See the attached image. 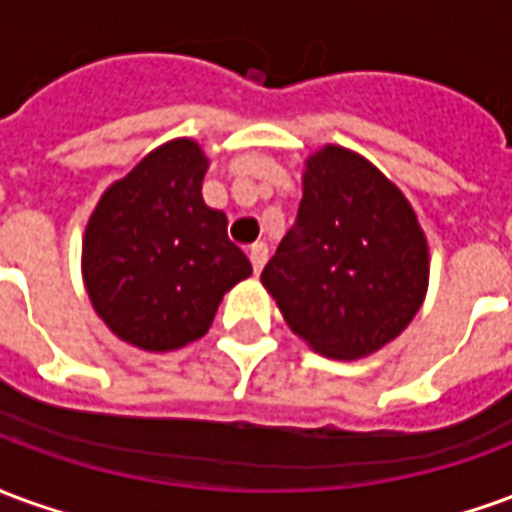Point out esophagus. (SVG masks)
<instances>
[{
  "label": "esophagus",
  "instance_id": "obj_1",
  "mask_svg": "<svg viewBox=\"0 0 512 512\" xmlns=\"http://www.w3.org/2000/svg\"><path fill=\"white\" fill-rule=\"evenodd\" d=\"M249 260H252V268H255V274H260V271H263V266H266V260H268V246L266 244L252 246V249H249Z\"/></svg>",
  "mask_w": 512,
  "mask_h": 512
}]
</instances>
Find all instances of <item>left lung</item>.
Returning <instances> with one entry per match:
<instances>
[{"label": "left lung", "instance_id": "obj_1", "mask_svg": "<svg viewBox=\"0 0 512 512\" xmlns=\"http://www.w3.org/2000/svg\"><path fill=\"white\" fill-rule=\"evenodd\" d=\"M301 189L296 224L260 282L315 354L345 362L376 354L425 301V230L406 194L348 147L315 150Z\"/></svg>", "mask_w": 512, "mask_h": 512}]
</instances>
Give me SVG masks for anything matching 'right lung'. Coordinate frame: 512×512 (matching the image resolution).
Instances as JSON below:
<instances>
[{
	"mask_svg": "<svg viewBox=\"0 0 512 512\" xmlns=\"http://www.w3.org/2000/svg\"><path fill=\"white\" fill-rule=\"evenodd\" d=\"M208 156L189 136L150 150L90 213L82 279L123 343L175 351L211 329L224 293L252 274L227 216L202 200Z\"/></svg>",
	"mask_w": 512,
	"mask_h": 512,
	"instance_id": "right-lung-1",
	"label": "right lung"
}]
</instances>
